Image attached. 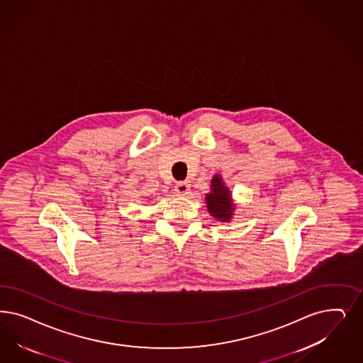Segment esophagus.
<instances>
[{
    "instance_id": "1",
    "label": "esophagus",
    "mask_w": 363,
    "mask_h": 363,
    "mask_svg": "<svg viewBox=\"0 0 363 363\" xmlns=\"http://www.w3.org/2000/svg\"><path fill=\"white\" fill-rule=\"evenodd\" d=\"M189 191H191V186L188 184L187 182L177 183L175 186V194L177 196H187L189 195Z\"/></svg>"
}]
</instances>
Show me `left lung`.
Masks as SVG:
<instances>
[{"instance_id": "1", "label": "left lung", "mask_w": 363, "mask_h": 363, "mask_svg": "<svg viewBox=\"0 0 363 363\" xmlns=\"http://www.w3.org/2000/svg\"><path fill=\"white\" fill-rule=\"evenodd\" d=\"M210 188V192L206 194V204L211 216L219 222H231L236 204L230 188L223 182L222 176L218 174L212 176Z\"/></svg>"}]
</instances>
